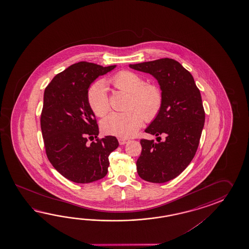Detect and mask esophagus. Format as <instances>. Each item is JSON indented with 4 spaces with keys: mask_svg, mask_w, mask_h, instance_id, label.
I'll list each match as a JSON object with an SVG mask.
<instances>
[{
    "mask_svg": "<svg viewBox=\"0 0 249 249\" xmlns=\"http://www.w3.org/2000/svg\"><path fill=\"white\" fill-rule=\"evenodd\" d=\"M118 142L120 145H124L127 142H129V139H125V138H120L118 139Z\"/></svg>",
    "mask_w": 249,
    "mask_h": 249,
    "instance_id": "esophagus-1",
    "label": "esophagus"
}]
</instances>
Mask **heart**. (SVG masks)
Segmentation results:
<instances>
[{
	"label": "heart",
	"instance_id": "heart-1",
	"mask_svg": "<svg viewBox=\"0 0 249 249\" xmlns=\"http://www.w3.org/2000/svg\"><path fill=\"white\" fill-rule=\"evenodd\" d=\"M118 90L129 93L125 112H111L101 121L102 132L117 137L134 135L142 125L144 119L152 121L160 112L163 94L159 86L145 84L144 80L131 71L122 70L110 79ZM90 109L97 117H103L109 110V101L104 81L98 80L90 85L87 92Z\"/></svg>",
	"mask_w": 249,
	"mask_h": 249
}]
</instances>
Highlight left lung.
Returning <instances> with one entry per match:
<instances>
[{"label": "left lung", "mask_w": 249, "mask_h": 249, "mask_svg": "<svg viewBox=\"0 0 249 249\" xmlns=\"http://www.w3.org/2000/svg\"><path fill=\"white\" fill-rule=\"evenodd\" d=\"M129 67L152 74L162 90L160 112L145 130L158 136L159 142L141 140L142 148L136 165L143 180L164 183L180 175L196 154L205 124L201 94L192 74L173 58ZM161 136L165 137L163 142Z\"/></svg>", "instance_id": "left-lung-1"}]
</instances>
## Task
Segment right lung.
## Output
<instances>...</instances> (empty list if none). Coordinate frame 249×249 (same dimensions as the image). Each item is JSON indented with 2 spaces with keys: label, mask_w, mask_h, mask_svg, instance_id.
Returning a JSON list of instances; mask_svg holds the SVG:
<instances>
[{
  "label": "right lung",
  "mask_w": 249,
  "mask_h": 249,
  "mask_svg": "<svg viewBox=\"0 0 249 249\" xmlns=\"http://www.w3.org/2000/svg\"><path fill=\"white\" fill-rule=\"evenodd\" d=\"M115 68L86 61L73 64L56 74L44 90L41 129L48 159L75 183L105 177L108 156L119 145L115 136L98 138L95 115L87 101L90 84Z\"/></svg>",
  "instance_id": "1"
}]
</instances>
